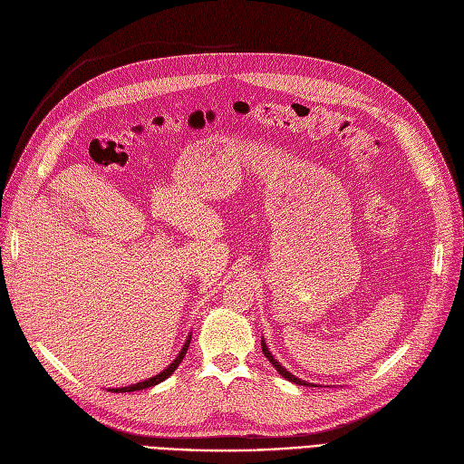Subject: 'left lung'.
Wrapping results in <instances>:
<instances>
[{
  "instance_id": "obj_1",
  "label": "left lung",
  "mask_w": 464,
  "mask_h": 464,
  "mask_svg": "<svg viewBox=\"0 0 464 464\" xmlns=\"http://www.w3.org/2000/svg\"><path fill=\"white\" fill-rule=\"evenodd\" d=\"M263 353H265V357L270 361V362H273V366H275V369L278 371V374H282L285 380H290V382H295V384H299V386H314V384H309V382H303V380H299V378H295L294 374H290V372H287L285 369H284V366L273 357V353H270V351H268V347H266V343L263 342Z\"/></svg>"
}]
</instances>
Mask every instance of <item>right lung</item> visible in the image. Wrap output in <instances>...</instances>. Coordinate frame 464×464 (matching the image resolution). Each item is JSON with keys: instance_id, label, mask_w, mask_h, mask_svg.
Returning a JSON list of instances; mask_svg holds the SVG:
<instances>
[{"instance_id": "right-lung-1", "label": "right lung", "mask_w": 464, "mask_h": 464, "mask_svg": "<svg viewBox=\"0 0 464 464\" xmlns=\"http://www.w3.org/2000/svg\"><path fill=\"white\" fill-rule=\"evenodd\" d=\"M188 345H189V340L184 343V347H182V351L179 353V357L174 359L170 364H169V369H165L163 372H159L157 376H153V378H150V380H143V382H138V384H134V386H126V388H117V390H111V392H115V393H124V392H138V390H146V388H151V386H155V384H159V382H163V380H167L174 371L179 369V364L182 362V359L186 357V351H188Z\"/></svg>"}]
</instances>
